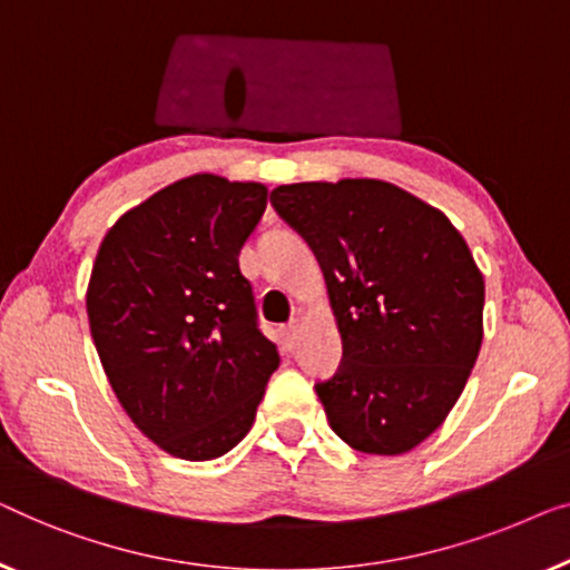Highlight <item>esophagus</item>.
Here are the masks:
<instances>
[{
	"label": "esophagus",
	"mask_w": 570,
	"mask_h": 570,
	"mask_svg": "<svg viewBox=\"0 0 570 570\" xmlns=\"http://www.w3.org/2000/svg\"><path fill=\"white\" fill-rule=\"evenodd\" d=\"M282 341H284V348L292 351L296 346V341H299V323H288L282 327Z\"/></svg>",
	"instance_id": "obj_1"
}]
</instances>
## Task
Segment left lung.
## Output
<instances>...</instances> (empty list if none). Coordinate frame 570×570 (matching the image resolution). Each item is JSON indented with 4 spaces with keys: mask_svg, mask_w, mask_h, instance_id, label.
Masks as SVG:
<instances>
[{
    "mask_svg": "<svg viewBox=\"0 0 570 570\" xmlns=\"http://www.w3.org/2000/svg\"><path fill=\"white\" fill-rule=\"evenodd\" d=\"M276 214L323 268L343 358L315 392L364 454H403L434 434L483 343L485 284L439 208L384 180L294 183Z\"/></svg>",
    "mask_w": 570,
    "mask_h": 570,
    "instance_id": "8db88e82",
    "label": "left lung"
}]
</instances>
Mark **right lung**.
I'll return each mask as SVG.
<instances>
[{
  "label": "right lung",
  "instance_id": "obj_1",
  "mask_svg": "<svg viewBox=\"0 0 570 570\" xmlns=\"http://www.w3.org/2000/svg\"><path fill=\"white\" fill-rule=\"evenodd\" d=\"M266 198L261 183L190 175L126 212L95 258L87 317L110 387L180 460L243 442L278 368L237 261Z\"/></svg>",
  "mask_w": 570,
  "mask_h": 570
}]
</instances>
